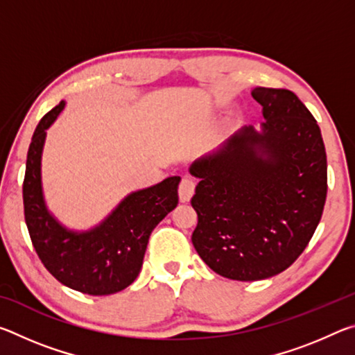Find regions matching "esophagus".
<instances>
[{
	"mask_svg": "<svg viewBox=\"0 0 355 355\" xmlns=\"http://www.w3.org/2000/svg\"><path fill=\"white\" fill-rule=\"evenodd\" d=\"M194 189H196V180L192 177H183L178 186L180 202H189L192 194H194Z\"/></svg>",
	"mask_w": 355,
	"mask_h": 355,
	"instance_id": "34e87169",
	"label": "esophagus"
}]
</instances>
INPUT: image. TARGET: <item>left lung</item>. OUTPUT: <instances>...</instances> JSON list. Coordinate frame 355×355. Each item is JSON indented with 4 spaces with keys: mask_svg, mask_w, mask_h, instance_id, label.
I'll return each mask as SVG.
<instances>
[{
    "mask_svg": "<svg viewBox=\"0 0 355 355\" xmlns=\"http://www.w3.org/2000/svg\"><path fill=\"white\" fill-rule=\"evenodd\" d=\"M261 131L244 127L189 167L200 178L191 205L192 244L216 274L241 282L277 275L297 260L327 196L321 130L296 94L255 87Z\"/></svg>",
    "mask_w": 355,
    "mask_h": 355,
    "instance_id": "left-lung-1",
    "label": "left lung"
}]
</instances>
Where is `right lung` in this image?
Returning a JSON list of instances; mask_svg holds the SVG:
<instances>
[{
    "label": "right lung",
    "mask_w": 355,
    "mask_h": 355,
    "mask_svg": "<svg viewBox=\"0 0 355 355\" xmlns=\"http://www.w3.org/2000/svg\"><path fill=\"white\" fill-rule=\"evenodd\" d=\"M61 101L46 112L29 144L23 180L25 220L35 252L53 277L91 296L122 291L139 275L150 233L178 203L180 177L131 192L87 232H71L50 214L42 194L40 159L46 128L64 110Z\"/></svg>",
    "instance_id": "add662e5"
}]
</instances>
